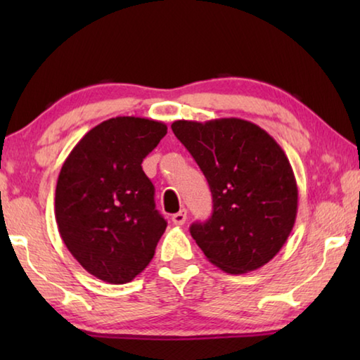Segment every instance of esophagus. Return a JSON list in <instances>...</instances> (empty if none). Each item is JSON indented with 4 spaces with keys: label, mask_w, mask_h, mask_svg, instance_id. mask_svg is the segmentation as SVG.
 Returning a JSON list of instances; mask_svg holds the SVG:
<instances>
[{
    "label": "esophagus",
    "mask_w": 360,
    "mask_h": 360,
    "mask_svg": "<svg viewBox=\"0 0 360 360\" xmlns=\"http://www.w3.org/2000/svg\"><path fill=\"white\" fill-rule=\"evenodd\" d=\"M186 219H187V211L186 210H181L179 212H176L173 214L172 221L174 225H184L186 224Z\"/></svg>",
    "instance_id": "34e87169"
}]
</instances>
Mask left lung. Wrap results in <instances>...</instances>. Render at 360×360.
Here are the masks:
<instances>
[{"mask_svg":"<svg viewBox=\"0 0 360 360\" xmlns=\"http://www.w3.org/2000/svg\"><path fill=\"white\" fill-rule=\"evenodd\" d=\"M172 129L211 188V217L191 225L206 259L231 275L268 264L288 241L298 206L297 181L281 146L236 117L176 120Z\"/></svg>","mask_w":360,"mask_h":360,"instance_id":"left-lung-1","label":"left lung"}]
</instances>
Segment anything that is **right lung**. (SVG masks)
Instances as JSON below:
<instances>
[{
    "label": "right lung",
    "instance_id": "obj_1",
    "mask_svg": "<svg viewBox=\"0 0 360 360\" xmlns=\"http://www.w3.org/2000/svg\"><path fill=\"white\" fill-rule=\"evenodd\" d=\"M167 135L144 117L94 127L66 157L56 188L60 236L90 275L125 284L149 265L167 221L141 163Z\"/></svg>",
    "mask_w": 360,
    "mask_h": 360
}]
</instances>
